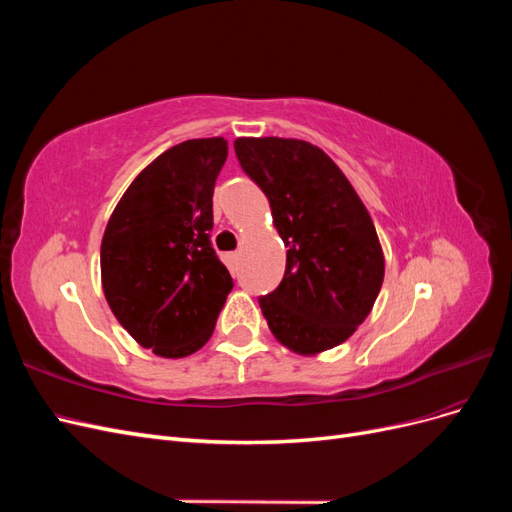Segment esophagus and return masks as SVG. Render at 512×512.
<instances>
[{
	"label": "esophagus",
	"instance_id": "1",
	"mask_svg": "<svg viewBox=\"0 0 512 512\" xmlns=\"http://www.w3.org/2000/svg\"><path fill=\"white\" fill-rule=\"evenodd\" d=\"M239 252H232V254H228V265L230 267H237V262H239Z\"/></svg>",
	"mask_w": 512,
	"mask_h": 512
}]
</instances>
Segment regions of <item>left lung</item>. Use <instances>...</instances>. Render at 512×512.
I'll return each instance as SVG.
<instances>
[{"mask_svg":"<svg viewBox=\"0 0 512 512\" xmlns=\"http://www.w3.org/2000/svg\"><path fill=\"white\" fill-rule=\"evenodd\" d=\"M235 153L269 198L288 247L282 284L260 297L271 333L303 356L344 344L384 280L382 245L363 200L327 153L299 138L241 136Z\"/></svg>","mask_w":512,"mask_h":512,"instance_id":"left-lung-1","label":"left lung"}]
</instances>
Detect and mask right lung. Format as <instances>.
Segmentation results:
<instances>
[{"instance_id": "right-lung-1", "label": "right lung", "mask_w": 512, "mask_h": 512, "mask_svg": "<svg viewBox=\"0 0 512 512\" xmlns=\"http://www.w3.org/2000/svg\"><path fill=\"white\" fill-rule=\"evenodd\" d=\"M226 156L222 136L166 149L136 175L104 228L106 303L136 344L164 359H183L209 342L232 290L209 241Z\"/></svg>"}]
</instances>
